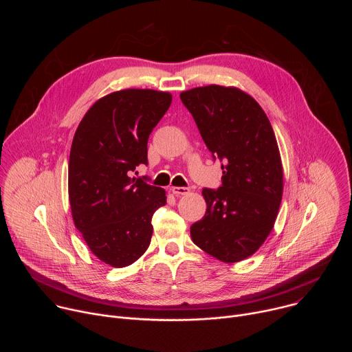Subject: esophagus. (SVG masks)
<instances>
[{"instance_id": "esophagus-1", "label": "esophagus", "mask_w": 352, "mask_h": 352, "mask_svg": "<svg viewBox=\"0 0 352 352\" xmlns=\"http://www.w3.org/2000/svg\"><path fill=\"white\" fill-rule=\"evenodd\" d=\"M171 192H173L175 196L188 195V193H189V188H185V186H173V188H171Z\"/></svg>"}]
</instances>
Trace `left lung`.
<instances>
[{
  "mask_svg": "<svg viewBox=\"0 0 352 352\" xmlns=\"http://www.w3.org/2000/svg\"><path fill=\"white\" fill-rule=\"evenodd\" d=\"M213 159L221 186L205 188L206 213L190 226L195 245L235 263L254 255L273 230L283 197V164L272 124L254 97L209 85L179 94Z\"/></svg>",
  "mask_w": 352,
  "mask_h": 352,
  "instance_id": "1",
  "label": "left lung"
}]
</instances>
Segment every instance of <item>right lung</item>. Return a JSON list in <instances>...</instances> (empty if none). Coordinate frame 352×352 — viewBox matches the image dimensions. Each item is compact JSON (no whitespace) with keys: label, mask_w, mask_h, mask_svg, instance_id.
Returning a JSON list of instances; mask_svg holds the SVG:
<instances>
[{"label":"right lung","mask_w":352,"mask_h":352,"mask_svg":"<svg viewBox=\"0 0 352 352\" xmlns=\"http://www.w3.org/2000/svg\"><path fill=\"white\" fill-rule=\"evenodd\" d=\"M173 96L152 89L110 93L89 109L71 146L68 193L75 227L93 255L113 266L136 262L150 245L166 190L131 177L147 164V140Z\"/></svg>","instance_id":"1"}]
</instances>
